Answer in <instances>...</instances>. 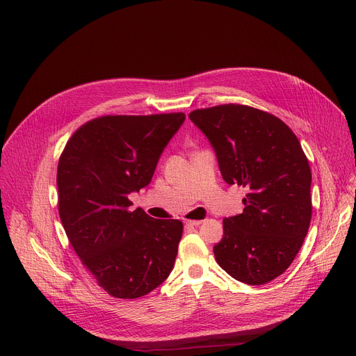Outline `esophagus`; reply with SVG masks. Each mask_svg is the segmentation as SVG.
<instances>
[{
    "label": "esophagus",
    "instance_id": "esophagus-1",
    "mask_svg": "<svg viewBox=\"0 0 356 356\" xmlns=\"http://www.w3.org/2000/svg\"><path fill=\"white\" fill-rule=\"evenodd\" d=\"M202 222H203V220H200V219H186V220H184L186 225H189V227H199Z\"/></svg>",
    "mask_w": 356,
    "mask_h": 356
}]
</instances>
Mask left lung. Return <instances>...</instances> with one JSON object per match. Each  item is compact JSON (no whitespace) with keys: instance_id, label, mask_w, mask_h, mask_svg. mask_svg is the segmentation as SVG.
I'll use <instances>...</instances> for the list:
<instances>
[{"instance_id":"8db88e82","label":"left lung","mask_w":356,"mask_h":356,"mask_svg":"<svg viewBox=\"0 0 356 356\" xmlns=\"http://www.w3.org/2000/svg\"><path fill=\"white\" fill-rule=\"evenodd\" d=\"M189 118L213 147L223 180L248 189L244 212L223 219L218 264L241 283L266 284L290 267L310 225L312 172L300 141L282 120L247 105Z\"/></svg>"}]
</instances>
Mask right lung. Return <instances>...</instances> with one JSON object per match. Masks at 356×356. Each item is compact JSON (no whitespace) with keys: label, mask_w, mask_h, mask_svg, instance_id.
I'll use <instances>...</instances> for the list:
<instances>
[{"label":"right lung","mask_w":356,"mask_h":356,"mask_svg":"<svg viewBox=\"0 0 356 356\" xmlns=\"http://www.w3.org/2000/svg\"><path fill=\"white\" fill-rule=\"evenodd\" d=\"M184 118L183 112L95 118L74 131L59 159L65 232L83 267L112 297L145 296L173 270L183 223L129 209L128 195L152 181Z\"/></svg>","instance_id":"add662e5"}]
</instances>
